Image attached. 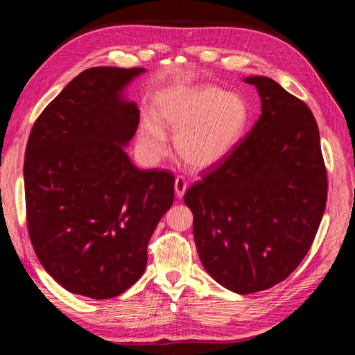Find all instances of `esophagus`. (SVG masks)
Returning a JSON list of instances; mask_svg holds the SVG:
<instances>
[{
	"label": "esophagus",
	"mask_w": 355,
	"mask_h": 355,
	"mask_svg": "<svg viewBox=\"0 0 355 355\" xmlns=\"http://www.w3.org/2000/svg\"><path fill=\"white\" fill-rule=\"evenodd\" d=\"M187 187H188V184H187V180L184 179V178H176V180H175V192H176V197L178 198H182L185 196V192H187Z\"/></svg>",
	"instance_id": "1"
}]
</instances>
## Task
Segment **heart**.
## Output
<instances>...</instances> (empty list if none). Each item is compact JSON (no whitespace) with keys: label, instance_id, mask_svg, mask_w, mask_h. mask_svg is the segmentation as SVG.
<instances>
[{"label":"heart","instance_id":"b5f03b06","mask_svg":"<svg viewBox=\"0 0 355 355\" xmlns=\"http://www.w3.org/2000/svg\"><path fill=\"white\" fill-rule=\"evenodd\" d=\"M249 118L241 96L216 85L171 89L157 98L155 118H142L139 144L148 157H163L168 148L166 128L176 133L175 148L182 163L192 170H209L235 151Z\"/></svg>","mask_w":355,"mask_h":355}]
</instances>
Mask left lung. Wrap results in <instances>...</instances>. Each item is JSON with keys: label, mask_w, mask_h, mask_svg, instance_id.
<instances>
[{"label": "left lung", "mask_w": 355, "mask_h": 355, "mask_svg": "<svg viewBox=\"0 0 355 355\" xmlns=\"http://www.w3.org/2000/svg\"><path fill=\"white\" fill-rule=\"evenodd\" d=\"M244 81L259 93V120L184 197L194 214L202 266L239 295L270 288L296 270L327 200L313 112L271 78L254 75Z\"/></svg>", "instance_id": "left-lung-1"}]
</instances>
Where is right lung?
Returning <instances> with one entry per match:
<instances>
[{"instance_id":"add662e5","label":"right lung","mask_w":355,"mask_h":355,"mask_svg":"<svg viewBox=\"0 0 355 355\" xmlns=\"http://www.w3.org/2000/svg\"><path fill=\"white\" fill-rule=\"evenodd\" d=\"M144 68L83 71L41 112L24 178L29 239L68 292L121 295L142 277L148 241L175 200V178L124 151L139 124L125 87Z\"/></svg>"}]
</instances>
